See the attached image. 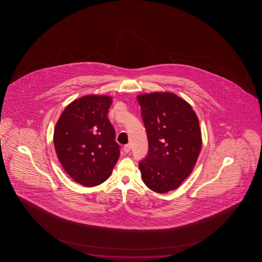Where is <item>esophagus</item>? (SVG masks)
<instances>
[{
    "label": "esophagus",
    "instance_id": "obj_1",
    "mask_svg": "<svg viewBox=\"0 0 262 262\" xmlns=\"http://www.w3.org/2000/svg\"><path fill=\"white\" fill-rule=\"evenodd\" d=\"M130 149H132V146H130V144H126L125 146L123 147V151H124L125 153H129Z\"/></svg>",
    "mask_w": 262,
    "mask_h": 262
}]
</instances>
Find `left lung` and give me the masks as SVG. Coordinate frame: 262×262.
I'll return each instance as SVG.
<instances>
[{
  "mask_svg": "<svg viewBox=\"0 0 262 262\" xmlns=\"http://www.w3.org/2000/svg\"><path fill=\"white\" fill-rule=\"evenodd\" d=\"M147 130L148 152L139 163L144 183L165 193L190 176L201 149V133L195 112L172 93L137 97Z\"/></svg>",
  "mask_w": 262,
  "mask_h": 262,
  "instance_id": "8db88e82",
  "label": "left lung"
}]
</instances>
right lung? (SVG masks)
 Here are the masks:
<instances>
[{"label": "right lung", "instance_id": "1", "mask_svg": "<svg viewBox=\"0 0 262 262\" xmlns=\"http://www.w3.org/2000/svg\"><path fill=\"white\" fill-rule=\"evenodd\" d=\"M112 101L107 96L80 97L65 108L54 129L59 161L72 179L85 186L108 179L120 156L107 117Z\"/></svg>", "mask_w": 262, "mask_h": 262}]
</instances>
